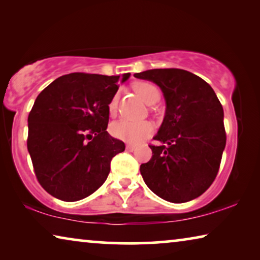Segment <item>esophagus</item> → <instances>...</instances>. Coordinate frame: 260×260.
Returning <instances> with one entry per match:
<instances>
[{"mask_svg":"<svg viewBox=\"0 0 260 260\" xmlns=\"http://www.w3.org/2000/svg\"><path fill=\"white\" fill-rule=\"evenodd\" d=\"M126 150H127V151H133V150H135V146H133V145H127V146H126Z\"/></svg>","mask_w":260,"mask_h":260,"instance_id":"obj_1","label":"esophagus"}]
</instances>
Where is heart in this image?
<instances>
[{"label":"heart","instance_id":"b5f03b06","mask_svg":"<svg viewBox=\"0 0 260 260\" xmlns=\"http://www.w3.org/2000/svg\"><path fill=\"white\" fill-rule=\"evenodd\" d=\"M134 90L140 97L148 104H151L154 101H158L159 91L156 86L149 82H138L134 84ZM117 110V94L111 100L109 104V111L112 114ZM154 131V126L150 121L141 120L133 121L127 119L113 121L110 126V132L114 138L128 143H138L150 135Z\"/></svg>","mask_w":260,"mask_h":260}]
</instances>
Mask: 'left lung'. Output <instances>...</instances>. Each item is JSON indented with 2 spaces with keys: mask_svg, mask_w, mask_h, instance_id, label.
I'll list each match as a JSON object with an SVG mask.
<instances>
[{
  "mask_svg": "<svg viewBox=\"0 0 260 260\" xmlns=\"http://www.w3.org/2000/svg\"><path fill=\"white\" fill-rule=\"evenodd\" d=\"M154 82L166 100V114L149 146L152 156L140 167L156 196L170 203L193 200L211 186L225 147L223 109L207 82L184 69L134 74Z\"/></svg>",
  "mask_w": 260,
  "mask_h": 260,
  "instance_id": "obj_1",
  "label": "left lung"
}]
</instances>
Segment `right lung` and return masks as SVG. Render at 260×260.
I'll return each mask as SVG.
<instances>
[{"mask_svg": "<svg viewBox=\"0 0 260 260\" xmlns=\"http://www.w3.org/2000/svg\"><path fill=\"white\" fill-rule=\"evenodd\" d=\"M129 76L72 73L38 94L27 118V150L49 194L77 201L104 184L111 159L125 150L106 131L109 104Z\"/></svg>", "mask_w": 260, "mask_h": 260, "instance_id": "obj_1", "label": "right lung"}]
</instances>
